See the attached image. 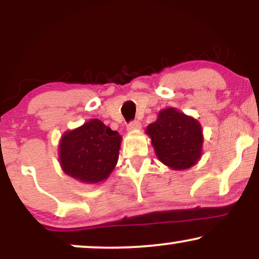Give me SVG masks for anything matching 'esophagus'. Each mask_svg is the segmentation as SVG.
<instances>
[{"label":"esophagus","mask_w":259,"mask_h":259,"mask_svg":"<svg viewBox=\"0 0 259 259\" xmlns=\"http://www.w3.org/2000/svg\"><path fill=\"white\" fill-rule=\"evenodd\" d=\"M126 127L129 132H135V130H138L141 127V123H140L139 120H132L129 124H127Z\"/></svg>","instance_id":"obj_1"}]
</instances>
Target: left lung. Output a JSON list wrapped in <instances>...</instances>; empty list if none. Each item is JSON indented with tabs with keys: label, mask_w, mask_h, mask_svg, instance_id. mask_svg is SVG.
I'll list each match as a JSON object with an SVG mask.
<instances>
[{
	"label": "left lung",
	"mask_w": 259,
	"mask_h": 259,
	"mask_svg": "<svg viewBox=\"0 0 259 259\" xmlns=\"http://www.w3.org/2000/svg\"><path fill=\"white\" fill-rule=\"evenodd\" d=\"M148 135L160 162L178 169L190 168L201 157V125L174 108L160 111L158 119L147 126Z\"/></svg>",
	"instance_id": "8db88e82"
}]
</instances>
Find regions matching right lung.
<instances>
[{
    "mask_svg": "<svg viewBox=\"0 0 259 259\" xmlns=\"http://www.w3.org/2000/svg\"><path fill=\"white\" fill-rule=\"evenodd\" d=\"M121 138L99 119L65 133L59 145V160L64 173L86 184L105 180L119 156Z\"/></svg>",
    "mask_w": 259,
    "mask_h": 259,
    "instance_id": "obj_1",
    "label": "right lung"
}]
</instances>
